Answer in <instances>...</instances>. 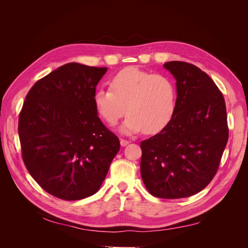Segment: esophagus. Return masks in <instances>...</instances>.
I'll list each match as a JSON object with an SVG mask.
<instances>
[{
  "instance_id": "1",
  "label": "esophagus",
  "mask_w": 248,
  "mask_h": 248,
  "mask_svg": "<svg viewBox=\"0 0 248 248\" xmlns=\"http://www.w3.org/2000/svg\"><path fill=\"white\" fill-rule=\"evenodd\" d=\"M120 144H121L122 147H125L129 144V140H124V139H120Z\"/></svg>"
}]
</instances>
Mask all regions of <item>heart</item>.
<instances>
[{"mask_svg":"<svg viewBox=\"0 0 248 248\" xmlns=\"http://www.w3.org/2000/svg\"><path fill=\"white\" fill-rule=\"evenodd\" d=\"M93 102L108 125L115 126L127 109L124 133L152 134L164 128L174 115L176 90L167 76L127 67L110 79L109 89L96 90Z\"/></svg>","mask_w":248,"mask_h":248,"instance_id":"b5f03b06","label":"heart"}]
</instances>
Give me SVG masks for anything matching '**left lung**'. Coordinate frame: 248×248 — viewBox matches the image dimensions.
Masks as SVG:
<instances>
[{"mask_svg": "<svg viewBox=\"0 0 248 248\" xmlns=\"http://www.w3.org/2000/svg\"><path fill=\"white\" fill-rule=\"evenodd\" d=\"M174 78V115L164 128L140 142V175L160 199L193 196L212 181L229 140L226 102L208 74L182 61L163 64Z\"/></svg>", "mask_w": 248, "mask_h": 248, "instance_id": "left-lung-1", "label": "left lung"}]
</instances>
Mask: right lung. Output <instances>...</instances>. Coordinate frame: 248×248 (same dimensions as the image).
I'll return each mask as SVG.
<instances>
[{
  "label": "right lung",
  "mask_w": 248,
  "mask_h": 248,
  "mask_svg": "<svg viewBox=\"0 0 248 248\" xmlns=\"http://www.w3.org/2000/svg\"><path fill=\"white\" fill-rule=\"evenodd\" d=\"M107 67L65 64L37 80L19 112L25 166L42 189L64 201L93 196L120 150L94 107Z\"/></svg>",
  "instance_id": "1"
}]
</instances>
